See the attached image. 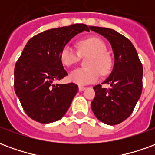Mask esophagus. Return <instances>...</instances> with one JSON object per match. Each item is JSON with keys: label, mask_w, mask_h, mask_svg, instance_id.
Returning a JSON list of instances; mask_svg holds the SVG:
<instances>
[{"label": "esophagus", "mask_w": 155, "mask_h": 155, "mask_svg": "<svg viewBox=\"0 0 155 155\" xmlns=\"http://www.w3.org/2000/svg\"><path fill=\"white\" fill-rule=\"evenodd\" d=\"M85 89H86V88L84 87V86H79V91H84V90H85Z\"/></svg>", "instance_id": "esophagus-1"}]
</instances>
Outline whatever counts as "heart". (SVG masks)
<instances>
[{"instance_id": "obj_1", "label": "heart", "mask_w": 155, "mask_h": 155, "mask_svg": "<svg viewBox=\"0 0 155 155\" xmlns=\"http://www.w3.org/2000/svg\"><path fill=\"white\" fill-rule=\"evenodd\" d=\"M78 47L83 54H91L88 61V68H77L69 74L71 82L79 85L91 84L97 81L102 74H106L110 69V60L106 54V45L97 37L82 40L78 43ZM61 63L66 67H71L80 60V53L71 45H65L60 53Z\"/></svg>"}]
</instances>
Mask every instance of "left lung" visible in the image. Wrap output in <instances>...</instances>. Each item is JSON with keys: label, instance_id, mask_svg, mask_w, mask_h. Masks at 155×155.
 Masks as SVG:
<instances>
[{"label": "left lung", "instance_id": "8db88e82", "mask_svg": "<svg viewBox=\"0 0 155 155\" xmlns=\"http://www.w3.org/2000/svg\"><path fill=\"white\" fill-rule=\"evenodd\" d=\"M110 43L114 53L113 70L103 84L94 87L95 96L91 102L94 115L101 122L115 125L132 114L142 92L143 66L131 41L114 30L89 26Z\"/></svg>", "mask_w": 155, "mask_h": 155}]
</instances>
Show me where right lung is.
I'll return each mask as SVG.
<instances>
[{"mask_svg": "<svg viewBox=\"0 0 155 155\" xmlns=\"http://www.w3.org/2000/svg\"><path fill=\"white\" fill-rule=\"evenodd\" d=\"M89 31L84 24L47 30L33 36L25 45L14 71V88L22 107L39 123L57 121L66 113L78 85L52 84L67 75L60 60L62 48L74 36Z\"/></svg>", "mask_w": 155, "mask_h": 155, "instance_id": "1", "label": "right lung"}]
</instances>
